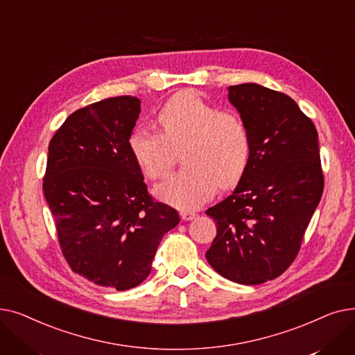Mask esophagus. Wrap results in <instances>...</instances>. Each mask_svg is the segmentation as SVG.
I'll use <instances>...</instances> for the list:
<instances>
[{"instance_id": "esophagus-1", "label": "esophagus", "mask_w": 355, "mask_h": 355, "mask_svg": "<svg viewBox=\"0 0 355 355\" xmlns=\"http://www.w3.org/2000/svg\"><path fill=\"white\" fill-rule=\"evenodd\" d=\"M180 216H181V218L184 221H190V220H193L196 217V213H193L190 210H182V211H180Z\"/></svg>"}]
</instances>
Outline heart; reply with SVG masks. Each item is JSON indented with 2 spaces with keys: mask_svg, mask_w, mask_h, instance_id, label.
Returning a JSON list of instances; mask_svg holds the SVG:
<instances>
[{
  "mask_svg": "<svg viewBox=\"0 0 355 355\" xmlns=\"http://www.w3.org/2000/svg\"><path fill=\"white\" fill-rule=\"evenodd\" d=\"M161 134L138 126L128 145L141 170L153 180L164 177L174 162L173 148L185 144L184 168L155 189L157 196L182 210L200 207L217 184L229 187L245 173L250 158V134L233 112H223L194 92L168 101L157 116Z\"/></svg>",
  "mask_w": 355,
  "mask_h": 355,
  "instance_id": "heart-1",
  "label": "heart"
}]
</instances>
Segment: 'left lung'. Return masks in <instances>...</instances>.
Segmentation results:
<instances>
[{"instance_id": "8db88e82", "label": "left lung", "mask_w": 355, "mask_h": 355, "mask_svg": "<svg viewBox=\"0 0 355 355\" xmlns=\"http://www.w3.org/2000/svg\"><path fill=\"white\" fill-rule=\"evenodd\" d=\"M250 134V158L234 191L206 214L217 234L210 266L241 285L282 275L300 252L324 191L318 132L285 93L257 83L229 87Z\"/></svg>"}]
</instances>
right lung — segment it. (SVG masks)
Instances as JSON below:
<instances>
[{
  "label": "right lung",
  "instance_id": "add662e5",
  "mask_svg": "<svg viewBox=\"0 0 355 355\" xmlns=\"http://www.w3.org/2000/svg\"><path fill=\"white\" fill-rule=\"evenodd\" d=\"M141 101L116 96L85 106L49 144L43 191L62 252L74 273L126 291L151 272L178 213L148 194L129 137Z\"/></svg>",
  "mask_w": 355,
  "mask_h": 355
}]
</instances>
